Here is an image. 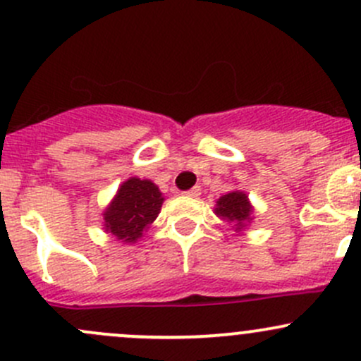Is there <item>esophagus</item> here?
Wrapping results in <instances>:
<instances>
[{
    "instance_id": "esophagus-1",
    "label": "esophagus",
    "mask_w": 361,
    "mask_h": 361,
    "mask_svg": "<svg viewBox=\"0 0 361 361\" xmlns=\"http://www.w3.org/2000/svg\"><path fill=\"white\" fill-rule=\"evenodd\" d=\"M185 195H188V197H199V195H200V187H193V188H190V190L185 192Z\"/></svg>"
}]
</instances>
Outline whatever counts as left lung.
<instances>
[{
	"label": "left lung",
	"mask_w": 361,
	"mask_h": 361,
	"mask_svg": "<svg viewBox=\"0 0 361 361\" xmlns=\"http://www.w3.org/2000/svg\"><path fill=\"white\" fill-rule=\"evenodd\" d=\"M250 209L247 202V195L242 192H230L223 195L218 200V207H216V214L221 216L223 219L237 223V228H242L245 221L250 218Z\"/></svg>",
	"instance_id": "left-lung-1"
}]
</instances>
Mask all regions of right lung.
Masks as SVG:
<instances>
[{
    "mask_svg": "<svg viewBox=\"0 0 361 361\" xmlns=\"http://www.w3.org/2000/svg\"><path fill=\"white\" fill-rule=\"evenodd\" d=\"M162 193L149 180L130 178L121 185L116 199L105 211V228L123 242H136L143 230L157 218Z\"/></svg>",
    "mask_w": 361,
    "mask_h": 361,
    "instance_id": "add662e5",
    "label": "right lung"
}]
</instances>
